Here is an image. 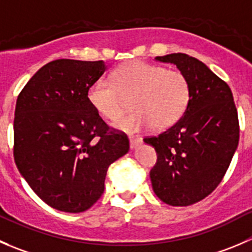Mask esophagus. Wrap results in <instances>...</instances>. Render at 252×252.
<instances>
[{
    "instance_id": "34e87169",
    "label": "esophagus",
    "mask_w": 252,
    "mask_h": 252,
    "mask_svg": "<svg viewBox=\"0 0 252 252\" xmlns=\"http://www.w3.org/2000/svg\"><path fill=\"white\" fill-rule=\"evenodd\" d=\"M141 142H142V138H141V137H135V136L130 137V146H131V148H136L138 145H140Z\"/></svg>"
}]
</instances>
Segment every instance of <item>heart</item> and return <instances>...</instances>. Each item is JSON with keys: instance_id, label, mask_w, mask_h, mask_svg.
Returning <instances> with one entry per match:
<instances>
[{"instance_id": "obj_1", "label": "heart", "mask_w": 252, "mask_h": 252, "mask_svg": "<svg viewBox=\"0 0 252 252\" xmlns=\"http://www.w3.org/2000/svg\"><path fill=\"white\" fill-rule=\"evenodd\" d=\"M89 102L109 121H116L131 100L133 111L115 127L140 132L150 127L164 130L176 124L188 107L190 85L182 71L142 61L130 62L114 71L111 80L99 78L89 86Z\"/></svg>"}]
</instances>
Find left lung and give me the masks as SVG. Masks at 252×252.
Listing matches in <instances>:
<instances>
[{
	"instance_id": "obj_1",
	"label": "left lung",
	"mask_w": 252,
	"mask_h": 252,
	"mask_svg": "<svg viewBox=\"0 0 252 252\" xmlns=\"http://www.w3.org/2000/svg\"><path fill=\"white\" fill-rule=\"evenodd\" d=\"M156 61L174 64L188 78L190 100L173 126L143 138L157 152L151 183L163 203L187 207L204 199L224 178L238 148V110L229 85L196 58L173 53Z\"/></svg>"
}]
</instances>
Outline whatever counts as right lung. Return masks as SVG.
<instances>
[{"label": "right lung", "instance_id": "right-lung-1", "mask_svg": "<svg viewBox=\"0 0 252 252\" xmlns=\"http://www.w3.org/2000/svg\"><path fill=\"white\" fill-rule=\"evenodd\" d=\"M105 70L102 61H53L17 97L16 166L40 199L61 212L92 208L109 166L130 150L127 136L110 128L86 96Z\"/></svg>", "mask_w": 252, "mask_h": 252}]
</instances>
